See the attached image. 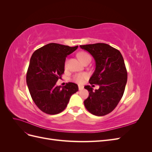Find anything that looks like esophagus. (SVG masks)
<instances>
[{
	"label": "esophagus",
	"mask_w": 152,
	"mask_h": 152,
	"mask_svg": "<svg viewBox=\"0 0 152 152\" xmlns=\"http://www.w3.org/2000/svg\"><path fill=\"white\" fill-rule=\"evenodd\" d=\"M83 89H84V87L83 86H79V91H82Z\"/></svg>",
	"instance_id": "obj_1"
}]
</instances>
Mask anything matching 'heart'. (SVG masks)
I'll list each match as a JSON object with an SVG mask.
<instances>
[{"mask_svg":"<svg viewBox=\"0 0 152 152\" xmlns=\"http://www.w3.org/2000/svg\"><path fill=\"white\" fill-rule=\"evenodd\" d=\"M77 56L83 63L86 60H87V59H91L90 55L87 53L84 52V51H82V52H80L78 53ZM66 65H67V61L65 62V66H66ZM87 77H88V75H87V73H77V74L73 76L72 80L74 82H77V83H78V84H82V82H84V80L86 79H87Z\"/></svg>","mask_w":152,"mask_h":152,"instance_id":"b5f03b06","label":"heart"}]
</instances>
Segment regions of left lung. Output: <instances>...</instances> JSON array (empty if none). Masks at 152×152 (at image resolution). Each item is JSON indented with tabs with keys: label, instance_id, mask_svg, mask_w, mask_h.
Masks as SVG:
<instances>
[{
	"label": "left lung",
	"instance_id": "1",
	"mask_svg": "<svg viewBox=\"0 0 152 152\" xmlns=\"http://www.w3.org/2000/svg\"><path fill=\"white\" fill-rule=\"evenodd\" d=\"M94 58L96 68L89 82L98 84L93 91L90 86L84 88L89 96L84 102L88 111L96 116H103L112 112L120 102L125 90L127 72L124 58L118 50L104 43L80 45Z\"/></svg>",
	"mask_w": 152,
	"mask_h": 152
}]
</instances>
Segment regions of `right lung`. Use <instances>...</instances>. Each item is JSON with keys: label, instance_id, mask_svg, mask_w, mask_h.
Listing matches in <instances>:
<instances>
[{"label": "right lung", "instance_id": "right-lung-1", "mask_svg": "<svg viewBox=\"0 0 152 152\" xmlns=\"http://www.w3.org/2000/svg\"><path fill=\"white\" fill-rule=\"evenodd\" d=\"M50 43L38 49L32 54L26 73V84L37 107L43 112L55 115L63 112L71 96L79 90L78 86L68 82L56 86L65 71L66 57L77 49Z\"/></svg>", "mask_w": 152, "mask_h": 152}]
</instances>
